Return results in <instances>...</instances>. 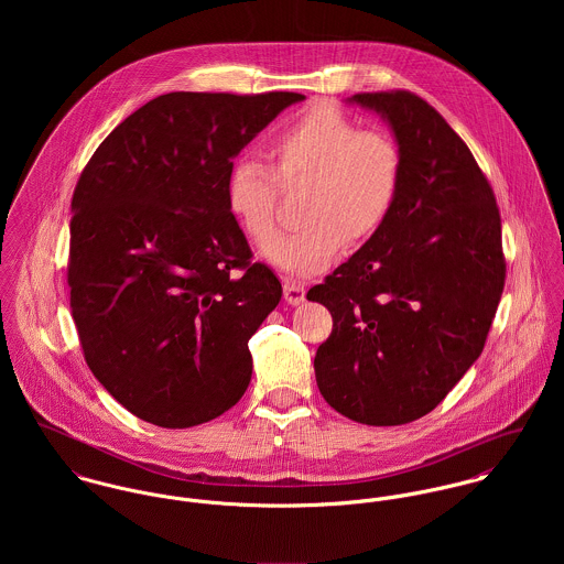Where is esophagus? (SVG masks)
<instances>
[{
    "mask_svg": "<svg viewBox=\"0 0 564 564\" xmlns=\"http://www.w3.org/2000/svg\"><path fill=\"white\" fill-rule=\"evenodd\" d=\"M284 300L291 304V306H297L306 300V289L304 284L295 282V280H284Z\"/></svg>",
    "mask_w": 564,
    "mask_h": 564,
    "instance_id": "1",
    "label": "esophagus"
}]
</instances>
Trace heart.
Returning <instances> with one entry per match:
<instances>
[{
	"label": "heart",
	"instance_id": "b5f03b06",
	"mask_svg": "<svg viewBox=\"0 0 564 564\" xmlns=\"http://www.w3.org/2000/svg\"><path fill=\"white\" fill-rule=\"evenodd\" d=\"M264 161H239L226 180V204L245 237L264 247L278 232L280 188L306 182L297 232L267 249L291 275L329 264L343 247L373 239L389 221L402 191L403 156L387 132L360 130L343 110L315 104L278 130Z\"/></svg>",
	"mask_w": 564,
	"mask_h": 564
}]
</instances>
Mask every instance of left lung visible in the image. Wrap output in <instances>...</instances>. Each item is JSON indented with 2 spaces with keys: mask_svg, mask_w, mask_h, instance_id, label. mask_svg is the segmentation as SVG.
Here are the masks:
<instances>
[{
  "mask_svg": "<svg viewBox=\"0 0 564 564\" xmlns=\"http://www.w3.org/2000/svg\"><path fill=\"white\" fill-rule=\"evenodd\" d=\"M402 150L382 230L308 291L332 315L315 356L323 400L367 425L410 423L482 354L506 280L495 193L467 143L410 90L358 93Z\"/></svg>",
  "mask_w": 564,
  "mask_h": 564,
  "instance_id": "left-lung-1",
  "label": "left lung"
}]
</instances>
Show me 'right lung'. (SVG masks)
Instances as JSON below:
<instances>
[{"label":"right lung","instance_id":"right-lung-1","mask_svg":"<svg viewBox=\"0 0 564 564\" xmlns=\"http://www.w3.org/2000/svg\"><path fill=\"white\" fill-rule=\"evenodd\" d=\"M300 93H166L95 150L72 199L67 284L88 369L139 419L206 423L251 380L282 284L226 204L242 148Z\"/></svg>","mask_w":564,"mask_h":564}]
</instances>
